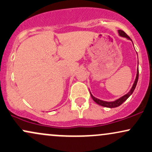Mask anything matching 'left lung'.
Wrapping results in <instances>:
<instances>
[{"label":"left lung","instance_id":"left-lung-1","mask_svg":"<svg viewBox=\"0 0 152 152\" xmlns=\"http://www.w3.org/2000/svg\"><path fill=\"white\" fill-rule=\"evenodd\" d=\"M118 33H119V36L126 37V38L128 39V40H132L131 38H130V37L128 36V35H126V34L124 33V32L123 31V30H118ZM138 63H139V62H138ZM138 78H139V69L137 68L136 79H135V80H134V83L133 85H132V88H131V90H130V91H129V92H128L127 94H126L125 95L122 96V97L119 98L118 99H117V100H115V101H113V102H106V101L101 100V99H97V98L94 97V96L92 95V94H91V92H90L91 97H92V99H93V100L95 102L97 103V104L101 105V106L105 107H109V108L117 107L120 106V105L122 104L123 102H125L126 99H127L129 97V96L133 93V92L135 90V87H136V86H137V82H138Z\"/></svg>","mask_w":152,"mask_h":152}]
</instances>
